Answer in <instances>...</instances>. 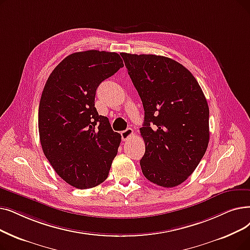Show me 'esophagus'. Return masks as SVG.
Here are the masks:
<instances>
[{
  "instance_id": "obj_1",
  "label": "esophagus",
  "mask_w": 250,
  "mask_h": 250,
  "mask_svg": "<svg viewBox=\"0 0 250 250\" xmlns=\"http://www.w3.org/2000/svg\"><path fill=\"white\" fill-rule=\"evenodd\" d=\"M121 135H122V140L123 141H127L134 136V129L131 128V127H128V128L125 129V131H123L121 133Z\"/></svg>"
}]
</instances>
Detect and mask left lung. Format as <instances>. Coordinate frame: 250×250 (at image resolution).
Returning a JSON list of instances; mask_svg holds the SVG:
<instances>
[{
  "instance_id": "left-lung-1",
  "label": "left lung",
  "mask_w": 250,
  "mask_h": 250,
  "mask_svg": "<svg viewBox=\"0 0 250 250\" xmlns=\"http://www.w3.org/2000/svg\"><path fill=\"white\" fill-rule=\"evenodd\" d=\"M121 55L145 111L140 128L145 142L143 175L158 186L176 187L192 175L208 149V101L181 63L150 54Z\"/></svg>"
}]
</instances>
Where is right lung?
<instances>
[{
    "mask_svg": "<svg viewBox=\"0 0 250 250\" xmlns=\"http://www.w3.org/2000/svg\"><path fill=\"white\" fill-rule=\"evenodd\" d=\"M124 67L114 52L89 50L64 58L42 90L39 133L58 176L78 189L98 186L109 173L122 136L95 107L96 90Z\"/></svg>",
    "mask_w": 250,
    "mask_h": 250,
    "instance_id": "add662e5",
    "label": "right lung"
}]
</instances>
